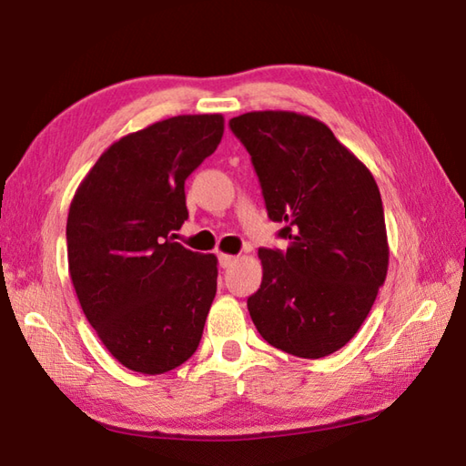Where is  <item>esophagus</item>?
<instances>
[{
  "label": "esophagus",
  "instance_id": "1",
  "mask_svg": "<svg viewBox=\"0 0 466 466\" xmlns=\"http://www.w3.org/2000/svg\"><path fill=\"white\" fill-rule=\"evenodd\" d=\"M218 258H219V267H222V269H228V267H232L236 263V257H232V255H219Z\"/></svg>",
  "mask_w": 466,
  "mask_h": 466
}]
</instances>
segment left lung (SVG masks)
<instances>
[{"mask_svg": "<svg viewBox=\"0 0 466 466\" xmlns=\"http://www.w3.org/2000/svg\"><path fill=\"white\" fill-rule=\"evenodd\" d=\"M250 154L267 216L288 248H258L263 281L247 299L267 343L319 360L366 320L389 269L384 209L364 164L325 123L289 110L230 119Z\"/></svg>", "mask_w": 466, "mask_h": 466, "instance_id": "1", "label": "left lung"}]
</instances>
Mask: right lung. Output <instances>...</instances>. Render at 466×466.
I'll return each instance as SVG.
<instances>
[{
    "instance_id": "obj_1",
    "label": "right lung",
    "mask_w": 466,
    "mask_h": 466,
    "mask_svg": "<svg viewBox=\"0 0 466 466\" xmlns=\"http://www.w3.org/2000/svg\"><path fill=\"white\" fill-rule=\"evenodd\" d=\"M224 136L222 115H180L115 141L67 216L69 275L100 341L125 368L164 374L193 356L218 289V258L175 242L185 180Z\"/></svg>"
}]
</instances>
